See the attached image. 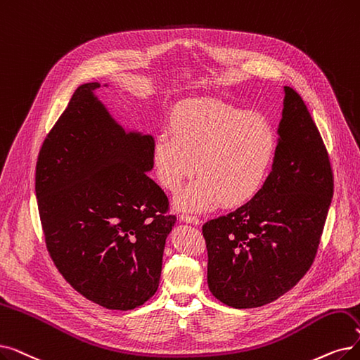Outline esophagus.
I'll use <instances>...</instances> for the list:
<instances>
[{"label":"esophagus","instance_id":"esophagus-1","mask_svg":"<svg viewBox=\"0 0 360 360\" xmlns=\"http://www.w3.org/2000/svg\"><path fill=\"white\" fill-rule=\"evenodd\" d=\"M181 221L185 222V224H191V225H200V219L193 216V214H188V213H184L181 214Z\"/></svg>","mask_w":360,"mask_h":360}]
</instances>
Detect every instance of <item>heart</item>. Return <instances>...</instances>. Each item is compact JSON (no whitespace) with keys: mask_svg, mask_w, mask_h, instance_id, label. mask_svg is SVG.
<instances>
[{"mask_svg":"<svg viewBox=\"0 0 360 360\" xmlns=\"http://www.w3.org/2000/svg\"><path fill=\"white\" fill-rule=\"evenodd\" d=\"M170 131L153 143L159 184L176 193L195 169L200 175L178 197L179 209L201 212L219 200L225 207H241L271 176L279 136L268 117L222 101L190 100L172 112Z\"/></svg>","mask_w":360,"mask_h":360,"instance_id":"1","label":"heart"}]
</instances>
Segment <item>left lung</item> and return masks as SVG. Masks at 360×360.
<instances>
[{
  "instance_id": "1",
  "label": "left lung",
  "mask_w": 360,
  "mask_h": 360,
  "mask_svg": "<svg viewBox=\"0 0 360 360\" xmlns=\"http://www.w3.org/2000/svg\"><path fill=\"white\" fill-rule=\"evenodd\" d=\"M278 155L256 198L202 225L207 284L236 309L268 304L314 263L334 194L321 134L302 97L284 86Z\"/></svg>"
}]
</instances>
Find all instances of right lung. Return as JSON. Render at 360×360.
<instances>
[{
    "mask_svg": "<svg viewBox=\"0 0 360 360\" xmlns=\"http://www.w3.org/2000/svg\"><path fill=\"white\" fill-rule=\"evenodd\" d=\"M100 86L77 88L45 138L35 191L58 272L85 299L131 310L159 288L176 216L147 175L154 138L124 131L96 96Z\"/></svg>",
    "mask_w": 360,
    "mask_h": 360,
    "instance_id": "obj_1",
    "label": "right lung"
}]
</instances>
